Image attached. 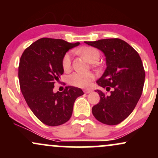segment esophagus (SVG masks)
Listing matches in <instances>:
<instances>
[{
    "label": "esophagus",
    "mask_w": 158,
    "mask_h": 158,
    "mask_svg": "<svg viewBox=\"0 0 158 158\" xmlns=\"http://www.w3.org/2000/svg\"><path fill=\"white\" fill-rule=\"evenodd\" d=\"M91 91H92L91 90H88V89H85V90H84V92H85V94H90Z\"/></svg>",
    "instance_id": "esophagus-1"
}]
</instances>
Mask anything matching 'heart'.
<instances>
[{
    "mask_svg": "<svg viewBox=\"0 0 158 158\" xmlns=\"http://www.w3.org/2000/svg\"><path fill=\"white\" fill-rule=\"evenodd\" d=\"M90 62L95 63L99 60L100 53L97 48L93 47H86L79 50ZM61 65L64 72H69L72 68V52H68L64 54L61 61ZM95 79L93 73H81L75 72L68 77V82L73 86L78 88H88L90 83Z\"/></svg>",
    "mask_w": 158,
    "mask_h": 158,
    "instance_id": "1",
    "label": "heart"
}]
</instances>
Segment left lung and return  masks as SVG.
<instances>
[{
  "label": "left lung",
  "mask_w": 158,
  "mask_h": 158,
  "mask_svg": "<svg viewBox=\"0 0 158 158\" xmlns=\"http://www.w3.org/2000/svg\"><path fill=\"white\" fill-rule=\"evenodd\" d=\"M102 50L107 68L97 83L109 94L98 90L100 100L92 113L103 124L114 126L126 119L135 109L143 93L145 70L138 52L119 39L85 41Z\"/></svg>",
  "instance_id": "8db88e82"
}]
</instances>
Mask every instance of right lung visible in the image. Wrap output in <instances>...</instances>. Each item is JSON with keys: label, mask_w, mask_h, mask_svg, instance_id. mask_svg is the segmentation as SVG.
<instances>
[{"label": "right lung", "mask_w": 158, "mask_h": 158, "mask_svg": "<svg viewBox=\"0 0 158 158\" xmlns=\"http://www.w3.org/2000/svg\"><path fill=\"white\" fill-rule=\"evenodd\" d=\"M62 39L42 38L29 46L20 59V88L32 113L41 122L50 126H60L70 119L81 89L65 87L54 93V84L64 73L63 56L70 49L79 45Z\"/></svg>", "instance_id": "1"}]
</instances>
